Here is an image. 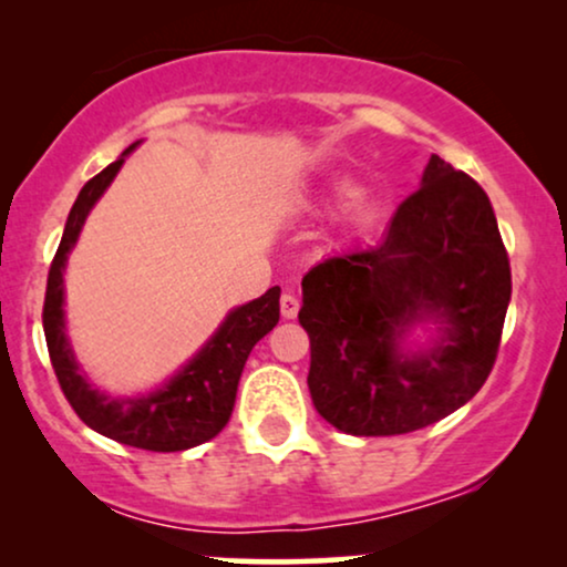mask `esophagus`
<instances>
[{
    "label": "esophagus",
    "mask_w": 567,
    "mask_h": 567,
    "mask_svg": "<svg viewBox=\"0 0 567 567\" xmlns=\"http://www.w3.org/2000/svg\"><path fill=\"white\" fill-rule=\"evenodd\" d=\"M279 309H282L285 320H296L298 309H301V301H298L292 292H282V298H279Z\"/></svg>",
    "instance_id": "1"
}]
</instances>
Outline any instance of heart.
Listing matches in <instances>:
<instances>
[{"label":"heart","instance_id":"1","mask_svg":"<svg viewBox=\"0 0 567 567\" xmlns=\"http://www.w3.org/2000/svg\"><path fill=\"white\" fill-rule=\"evenodd\" d=\"M336 192H338V194H347V192H349V186H347V184H338V186H336Z\"/></svg>","mask_w":567,"mask_h":567}]
</instances>
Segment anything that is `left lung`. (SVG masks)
Listing matches in <instances>:
<instances>
[{"label": "left lung", "mask_w": 567, "mask_h": 567, "mask_svg": "<svg viewBox=\"0 0 567 567\" xmlns=\"http://www.w3.org/2000/svg\"><path fill=\"white\" fill-rule=\"evenodd\" d=\"M301 288L317 413L338 432L392 437L445 419L483 389L512 269L483 186L432 154L383 239L324 258ZM424 316L446 322L443 338L405 358L399 338Z\"/></svg>", "instance_id": "8db88e82"}]
</instances>
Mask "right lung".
Returning a JSON list of instances; mask_svg holds the SVG:
<instances>
[{"mask_svg":"<svg viewBox=\"0 0 567 567\" xmlns=\"http://www.w3.org/2000/svg\"><path fill=\"white\" fill-rule=\"evenodd\" d=\"M125 154L95 178H90L71 207L63 239L58 245L53 264H50L42 324L61 392L84 424L122 445L154 453H175L213 440L229 424L247 354L279 322V288H269L256 301L234 309L218 328V333L207 341V347L159 392L138 396V400H114V396L101 394L90 386L80 375L66 333H63V266H66L69 250L80 237L90 207L112 184L116 171L125 162Z\"/></svg>","mask_w":567,"mask_h":567,"instance_id":"add662e5","label":"right lung"}]
</instances>
